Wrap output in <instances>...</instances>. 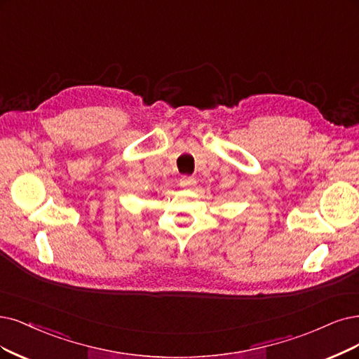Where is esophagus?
<instances>
[{
    "mask_svg": "<svg viewBox=\"0 0 359 359\" xmlns=\"http://www.w3.org/2000/svg\"><path fill=\"white\" fill-rule=\"evenodd\" d=\"M179 183H180L182 188H194L196 184V179L192 177V176H183Z\"/></svg>",
    "mask_w": 359,
    "mask_h": 359,
    "instance_id": "obj_1",
    "label": "esophagus"
}]
</instances>
